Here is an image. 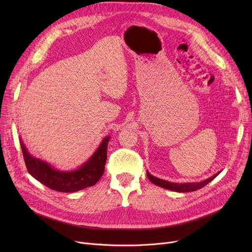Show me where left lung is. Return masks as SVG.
I'll return each instance as SVG.
<instances>
[{"label": "left lung", "mask_w": 252, "mask_h": 252, "mask_svg": "<svg viewBox=\"0 0 252 252\" xmlns=\"http://www.w3.org/2000/svg\"><path fill=\"white\" fill-rule=\"evenodd\" d=\"M219 174L220 173L216 174L215 176H213L211 178H209L203 182H200V183H185V184H176V183H170L167 181L160 180V179L151 176L148 171H147V177L151 183L157 185V186H160L162 188L173 190L176 192H192V191H196L198 189H201L202 187H204L205 185H207L209 182L213 181Z\"/></svg>", "instance_id": "obj_1"}]
</instances>
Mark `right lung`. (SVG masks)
<instances>
[{"label": "right lung", "mask_w": 252, "mask_h": 252, "mask_svg": "<svg viewBox=\"0 0 252 252\" xmlns=\"http://www.w3.org/2000/svg\"><path fill=\"white\" fill-rule=\"evenodd\" d=\"M110 137H106L97 151L79 168L73 171H63L52 168L47 162L30 155L20 139L24 162L29 173L48 188L64 193L75 192L95 185L102 177L107 159V145Z\"/></svg>", "instance_id": "obj_1"}]
</instances>
